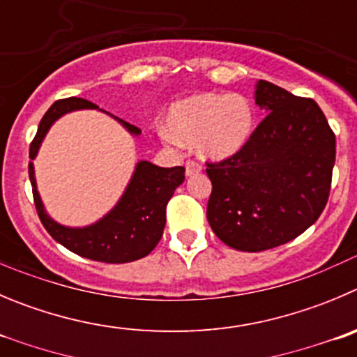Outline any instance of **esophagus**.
<instances>
[{"instance_id":"34e87169","label":"esophagus","mask_w":357,"mask_h":357,"mask_svg":"<svg viewBox=\"0 0 357 357\" xmlns=\"http://www.w3.org/2000/svg\"><path fill=\"white\" fill-rule=\"evenodd\" d=\"M202 172V165L196 161H188L185 162V175L192 176V175H198Z\"/></svg>"}]
</instances>
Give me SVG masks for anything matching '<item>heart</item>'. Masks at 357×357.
Listing matches in <instances>:
<instances>
[{
	"mask_svg": "<svg viewBox=\"0 0 357 357\" xmlns=\"http://www.w3.org/2000/svg\"><path fill=\"white\" fill-rule=\"evenodd\" d=\"M166 144L195 145L199 158L222 161L238 154L252 135V108L240 94L198 93L178 100L166 114Z\"/></svg>",
	"mask_w": 357,
	"mask_h": 357,
	"instance_id": "obj_1",
	"label": "heart"
}]
</instances>
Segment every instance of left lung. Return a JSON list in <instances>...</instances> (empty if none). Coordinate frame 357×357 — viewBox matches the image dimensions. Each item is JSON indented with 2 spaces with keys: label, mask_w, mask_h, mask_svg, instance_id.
I'll return each mask as SVG.
<instances>
[{
  "label": "left lung",
  "mask_w": 357,
  "mask_h": 357,
  "mask_svg": "<svg viewBox=\"0 0 357 357\" xmlns=\"http://www.w3.org/2000/svg\"><path fill=\"white\" fill-rule=\"evenodd\" d=\"M256 105L266 112L245 147L208 162L210 227L226 245L261 252L291 242L324 210L337 142L310 98L275 84H256Z\"/></svg>",
  "instance_id": "8db88e82"
}]
</instances>
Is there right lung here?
Returning <instances> with one entry per match:
<instances>
[{
	"label": "right lung",
	"instance_id": "obj_1",
	"mask_svg": "<svg viewBox=\"0 0 357 357\" xmlns=\"http://www.w3.org/2000/svg\"><path fill=\"white\" fill-rule=\"evenodd\" d=\"M96 108V105L82 98H66L56 101L43 115L35 140L29 147V181L33 185V198L43 227L68 250L101 263H131L151 254L161 240L166 224V205L175 189L184 182V166L161 168L149 161H138L130 184L122 192L117 205L100 220L84 227H70L56 222L45 212L36 189L33 159L38 154L40 145L49 133L50 126L68 112ZM115 119L135 137L142 133L137 126L119 117Z\"/></svg>",
	"mask_w": 357,
	"mask_h": 357
}]
</instances>
